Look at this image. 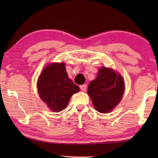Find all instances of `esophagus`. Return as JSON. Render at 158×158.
Masks as SVG:
<instances>
[{
	"label": "esophagus",
	"instance_id": "34e87169",
	"mask_svg": "<svg viewBox=\"0 0 158 158\" xmlns=\"http://www.w3.org/2000/svg\"><path fill=\"white\" fill-rule=\"evenodd\" d=\"M86 88H87V85H85V84L80 86V88H81V90H83V91H85V90H86Z\"/></svg>",
	"mask_w": 158,
	"mask_h": 158
}]
</instances>
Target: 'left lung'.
<instances>
[{
	"label": "left lung",
	"instance_id": "8db88e82",
	"mask_svg": "<svg viewBox=\"0 0 158 158\" xmlns=\"http://www.w3.org/2000/svg\"><path fill=\"white\" fill-rule=\"evenodd\" d=\"M124 88V81L119 73L102 67L96 78L90 82L88 94L96 110L101 113H109L122 100Z\"/></svg>",
	"mask_w": 158,
	"mask_h": 158
}]
</instances>
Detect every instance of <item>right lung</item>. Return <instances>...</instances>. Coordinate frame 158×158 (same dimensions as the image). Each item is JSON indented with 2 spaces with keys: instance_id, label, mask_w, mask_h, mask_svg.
Instances as JSON below:
<instances>
[{
  "instance_id": "right-lung-1",
  "label": "right lung",
  "mask_w": 158,
  "mask_h": 158,
  "mask_svg": "<svg viewBox=\"0 0 158 158\" xmlns=\"http://www.w3.org/2000/svg\"><path fill=\"white\" fill-rule=\"evenodd\" d=\"M37 88L41 99L55 112L65 109L71 96L80 90L68 77L64 62H52L45 67L39 77Z\"/></svg>"
}]
</instances>
